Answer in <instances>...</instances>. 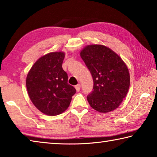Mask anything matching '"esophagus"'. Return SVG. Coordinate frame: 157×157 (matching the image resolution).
<instances>
[{"instance_id": "esophagus-1", "label": "esophagus", "mask_w": 157, "mask_h": 157, "mask_svg": "<svg viewBox=\"0 0 157 157\" xmlns=\"http://www.w3.org/2000/svg\"><path fill=\"white\" fill-rule=\"evenodd\" d=\"M80 88H81V85L79 84H77L76 86H75V89H76V91H80Z\"/></svg>"}]
</instances>
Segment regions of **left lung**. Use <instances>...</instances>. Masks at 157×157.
Instances as JSON below:
<instances>
[{
	"mask_svg": "<svg viewBox=\"0 0 157 157\" xmlns=\"http://www.w3.org/2000/svg\"><path fill=\"white\" fill-rule=\"evenodd\" d=\"M91 73L94 88L87 95L91 107L101 113L113 111L121 105L128 92V68L112 50L102 45H89L80 52Z\"/></svg>",
	"mask_w": 157,
	"mask_h": 157,
	"instance_id": "8db88e82",
	"label": "left lung"
}]
</instances>
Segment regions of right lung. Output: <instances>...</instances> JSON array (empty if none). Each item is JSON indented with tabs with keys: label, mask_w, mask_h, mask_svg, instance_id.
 <instances>
[{
	"label": "right lung",
	"mask_w": 157,
	"mask_h": 157,
	"mask_svg": "<svg viewBox=\"0 0 157 157\" xmlns=\"http://www.w3.org/2000/svg\"><path fill=\"white\" fill-rule=\"evenodd\" d=\"M65 55L50 52L36 61L29 71L26 87L32 102L48 116H57L67 109L76 90L68 83L62 68Z\"/></svg>",
	"instance_id": "right-lung-1"
}]
</instances>
